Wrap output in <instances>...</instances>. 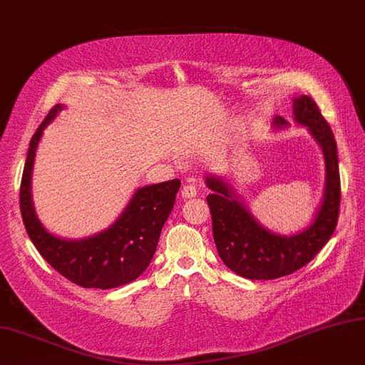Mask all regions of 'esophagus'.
Wrapping results in <instances>:
<instances>
[{"instance_id": "34e87169", "label": "esophagus", "mask_w": 365, "mask_h": 365, "mask_svg": "<svg viewBox=\"0 0 365 365\" xmlns=\"http://www.w3.org/2000/svg\"><path fill=\"white\" fill-rule=\"evenodd\" d=\"M182 196L183 197H193L196 196V187L193 185H185L182 189Z\"/></svg>"}]
</instances>
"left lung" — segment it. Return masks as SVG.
Here are the masks:
<instances>
[{"mask_svg":"<svg viewBox=\"0 0 365 365\" xmlns=\"http://www.w3.org/2000/svg\"><path fill=\"white\" fill-rule=\"evenodd\" d=\"M295 120L309 126L323 150L326 187L314 221L295 236H278L264 230L236 200L227 183L207 178L211 195L207 202L212 217V235L221 260L231 271L247 279H277L307 264L332 237L341 205V178L336 141L332 129L310 96L294 98ZM277 126L288 122L277 116Z\"/></svg>","mask_w":365,"mask_h":365,"instance_id":"1","label":"left lung"}]
</instances>
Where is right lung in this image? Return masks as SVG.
I'll return each mask as SVG.
<instances>
[{
  "label": "right lung",
  "mask_w": 365,
  "mask_h": 365,
  "mask_svg": "<svg viewBox=\"0 0 365 365\" xmlns=\"http://www.w3.org/2000/svg\"><path fill=\"white\" fill-rule=\"evenodd\" d=\"M62 109L53 106L31 137L20 183V211L27 235L41 256L63 278L83 288L109 289L137 279L155 253L161 228L170 215L180 180L140 187L102 233L83 240H62L45 230L31 205L30 178L38 143L46 125Z\"/></svg>",
  "instance_id": "add662e5"
}]
</instances>
